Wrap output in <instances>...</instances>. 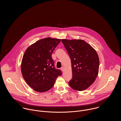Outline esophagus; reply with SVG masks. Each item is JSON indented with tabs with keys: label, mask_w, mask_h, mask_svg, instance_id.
<instances>
[{
	"label": "esophagus",
	"mask_w": 121,
	"mask_h": 121,
	"mask_svg": "<svg viewBox=\"0 0 121 121\" xmlns=\"http://www.w3.org/2000/svg\"><path fill=\"white\" fill-rule=\"evenodd\" d=\"M61 71H62V72H63L64 70V68L63 67H62V68H61Z\"/></svg>",
	"instance_id": "obj_1"
}]
</instances>
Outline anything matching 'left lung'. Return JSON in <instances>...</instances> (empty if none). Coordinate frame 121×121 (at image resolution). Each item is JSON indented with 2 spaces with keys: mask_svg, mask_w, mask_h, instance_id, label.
<instances>
[{
  "mask_svg": "<svg viewBox=\"0 0 121 121\" xmlns=\"http://www.w3.org/2000/svg\"><path fill=\"white\" fill-rule=\"evenodd\" d=\"M61 42L70 56L72 79L69 86L77 91H83L91 86L97 76L99 59L96 51L82 39L68 40Z\"/></svg>",
  "mask_w": 121,
  "mask_h": 121,
  "instance_id": "obj_1",
  "label": "left lung"
}]
</instances>
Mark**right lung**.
<instances>
[{
    "instance_id": "obj_1",
    "label": "right lung",
    "mask_w": 121,
    "mask_h": 121,
    "mask_svg": "<svg viewBox=\"0 0 121 121\" xmlns=\"http://www.w3.org/2000/svg\"><path fill=\"white\" fill-rule=\"evenodd\" d=\"M60 39L47 38L40 39L29 47L21 62V72L27 84L35 91L44 92L53 86L56 78L62 74L56 69L52 53Z\"/></svg>"
}]
</instances>
